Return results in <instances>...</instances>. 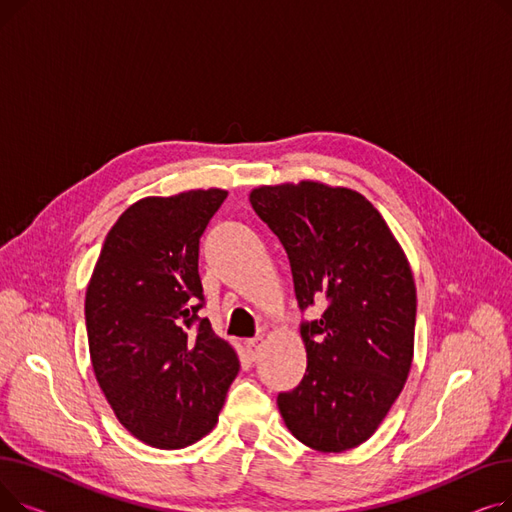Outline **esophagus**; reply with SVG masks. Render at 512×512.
<instances>
[{"mask_svg":"<svg viewBox=\"0 0 512 512\" xmlns=\"http://www.w3.org/2000/svg\"><path fill=\"white\" fill-rule=\"evenodd\" d=\"M259 344H261V338H249V340H245V351H247V355H249L251 361H255L257 355H259Z\"/></svg>","mask_w":512,"mask_h":512,"instance_id":"esophagus-1","label":"esophagus"}]
</instances>
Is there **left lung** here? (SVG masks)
<instances>
[{
  "instance_id": "left-lung-1",
  "label": "left lung",
  "mask_w": 512,
  "mask_h": 512,
  "mask_svg": "<svg viewBox=\"0 0 512 512\" xmlns=\"http://www.w3.org/2000/svg\"><path fill=\"white\" fill-rule=\"evenodd\" d=\"M251 205L286 249L307 371L278 394L292 436L321 452L363 444L388 415L413 361L417 294L409 261L363 195L319 182L261 186Z\"/></svg>"
}]
</instances>
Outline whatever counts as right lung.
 Wrapping results in <instances>:
<instances>
[{
  "label": "right lung",
  "mask_w": 512,
  "mask_h": 512,
  "mask_svg": "<svg viewBox=\"0 0 512 512\" xmlns=\"http://www.w3.org/2000/svg\"><path fill=\"white\" fill-rule=\"evenodd\" d=\"M226 197L209 188L130 205L107 232L87 288L95 378L120 423L155 448L209 434L240 367L199 317V238Z\"/></svg>",
  "instance_id": "right-lung-1"
}]
</instances>
